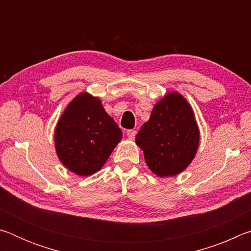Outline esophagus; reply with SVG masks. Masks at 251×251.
Segmentation results:
<instances>
[{
	"instance_id": "esophagus-1",
	"label": "esophagus",
	"mask_w": 251,
	"mask_h": 251,
	"mask_svg": "<svg viewBox=\"0 0 251 251\" xmlns=\"http://www.w3.org/2000/svg\"><path fill=\"white\" fill-rule=\"evenodd\" d=\"M126 135L129 139H134L135 136H136V130L135 129H128L126 131Z\"/></svg>"
}]
</instances>
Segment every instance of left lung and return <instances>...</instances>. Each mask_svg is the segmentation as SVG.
I'll return each mask as SVG.
<instances>
[{
  "mask_svg": "<svg viewBox=\"0 0 251 251\" xmlns=\"http://www.w3.org/2000/svg\"><path fill=\"white\" fill-rule=\"evenodd\" d=\"M136 144L157 176H175L186 169L197 151L199 130L184 97L169 93L159 100L136 135Z\"/></svg>",
  "mask_w": 251,
  "mask_h": 251,
  "instance_id": "8db88e82",
  "label": "left lung"
}]
</instances>
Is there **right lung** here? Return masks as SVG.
<instances>
[{"instance_id": "right-lung-1", "label": "right lung", "mask_w": 251, "mask_h": 251, "mask_svg": "<svg viewBox=\"0 0 251 251\" xmlns=\"http://www.w3.org/2000/svg\"><path fill=\"white\" fill-rule=\"evenodd\" d=\"M122 136L100 100L83 93L72 100L59 118L55 147L59 160L71 172L90 176L103 167Z\"/></svg>"}]
</instances>
